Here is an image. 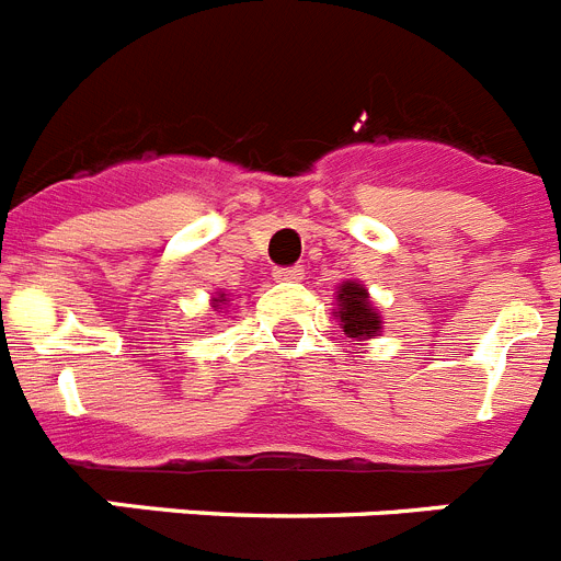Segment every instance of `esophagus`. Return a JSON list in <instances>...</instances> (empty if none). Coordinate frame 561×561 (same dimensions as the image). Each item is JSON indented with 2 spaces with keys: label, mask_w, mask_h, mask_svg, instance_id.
Segmentation results:
<instances>
[{
  "label": "esophagus",
  "mask_w": 561,
  "mask_h": 561,
  "mask_svg": "<svg viewBox=\"0 0 561 561\" xmlns=\"http://www.w3.org/2000/svg\"><path fill=\"white\" fill-rule=\"evenodd\" d=\"M276 282H301L305 279V267L294 265V267H276L274 271Z\"/></svg>",
  "instance_id": "obj_1"
}]
</instances>
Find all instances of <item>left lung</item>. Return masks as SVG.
<instances>
[{
	"label": "left lung",
	"instance_id": "1",
	"mask_svg": "<svg viewBox=\"0 0 561 561\" xmlns=\"http://www.w3.org/2000/svg\"><path fill=\"white\" fill-rule=\"evenodd\" d=\"M341 330L347 339L367 341L383 333V319L369 299V290L358 279L341 282L335 290V310Z\"/></svg>",
	"mask_w": 561,
	"mask_h": 561
}]
</instances>
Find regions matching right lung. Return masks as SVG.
Wrapping results in <instances>:
<instances>
[{
  "label": "right lung",
  "mask_w": 561,
  "mask_h": 561,
  "mask_svg": "<svg viewBox=\"0 0 561 561\" xmlns=\"http://www.w3.org/2000/svg\"><path fill=\"white\" fill-rule=\"evenodd\" d=\"M228 301H231V299H228L226 290H217V294L211 296V310H214V313H226Z\"/></svg>",
  "instance_id": "right-lung-1"
}]
</instances>
